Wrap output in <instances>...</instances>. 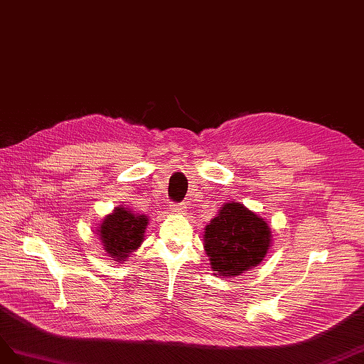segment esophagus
I'll use <instances>...</instances> for the list:
<instances>
[{"instance_id": "esophagus-1", "label": "esophagus", "mask_w": 364, "mask_h": 364, "mask_svg": "<svg viewBox=\"0 0 364 364\" xmlns=\"http://www.w3.org/2000/svg\"><path fill=\"white\" fill-rule=\"evenodd\" d=\"M169 209L175 213H183L186 209V204L184 203H171L169 204Z\"/></svg>"}]
</instances>
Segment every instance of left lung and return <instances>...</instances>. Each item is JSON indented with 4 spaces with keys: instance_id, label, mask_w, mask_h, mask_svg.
<instances>
[{
    "instance_id": "8db88e82",
    "label": "left lung",
    "mask_w": 364,
    "mask_h": 364,
    "mask_svg": "<svg viewBox=\"0 0 364 364\" xmlns=\"http://www.w3.org/2000/svg\"><path fill=\"white\" fill-rule=\"evenodd\" d=\"M204 250L213 272L221 277H235L262 262L272 228L241 203H225L204 228Z\"/></svg>"
}]
</instances>
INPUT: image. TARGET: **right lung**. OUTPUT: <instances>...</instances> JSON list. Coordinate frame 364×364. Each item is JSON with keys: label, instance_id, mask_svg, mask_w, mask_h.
<instances>
[{"label": "right lung", "instance_id": "right-lung-1", "mask_svg": "<svg viewBox=\"0 0 364 364\" xmlns=\"http://www.w3.org/2000/svg\"><path fill=\"white\" fill-rule=\"evenodd\" d=\"M146 225V215L132 213L127 207H116L99 227V237L107 255L112 261H127L131 252L137 250L143 242Z\"/></svg>", "mask_w": 364, "mask_h": 364}]
</instances>
